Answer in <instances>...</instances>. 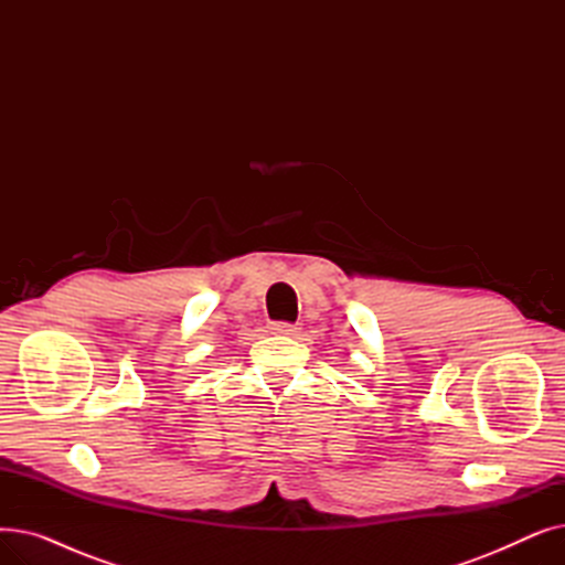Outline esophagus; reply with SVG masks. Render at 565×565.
<instances>
[{"instance_id":"obj_1","label":"esophagus","mask_w":565,"mask_h":565,"mask_svg":"<svg viewBox=\"0 0 565 565\" xmlns=\"http://www.w3.org/2000/svg\"><path fill=\"white\" fill-rule=\"evenodd\" d=\"M273 330H275V334H286V337H292L300 332L298 324H290V322H275Z\"/></svg>"}]
</instances>
